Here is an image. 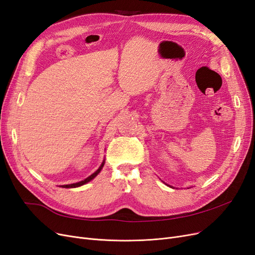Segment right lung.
Returning <instances> with one entry per match:
<instances>
[{"instance_id":"right-lung-1","label":"right lung","mask_w":255,"mask_h":255,"mask_svg":"<svg viewBox=\"0 0 255 255\" xmlns=\"http://www.w3.org/2000/svg\"><path fill=\"white\" fill-rule=\"evenodd\" d=\"M104 163L105 162H103L102 163V165H101V167L98 169V170L94 172V173H92L90 176H88L87 178H85L84 181H81V182H79V183H75V184H70V185H63L62 187L63 188H75V187H80V186H82V185H84V184H86V183H88V182H90L92 178H94L96 177L99 173H100V171L102 170V168H103V166H104Z\"/></svg>"}]
</instances>
